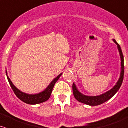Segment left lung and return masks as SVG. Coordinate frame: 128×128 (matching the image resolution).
Masks as SVG:
<instances>
[{
    "instance_id": "obj_1",
    "label": "left lung",
    "mask_w": 128,
    "mask_h": 128,
    "mask_svg": "<svg viewBox=\"0 0 128 128\" xmlns=\"http://www.w3.org/2000/svg\"><path fill=\"white\" fill-rule=\"evenodd\" d=\"M112 40H113L114 42L116 43V44L117 45L118 49L119 52H120V58H121V70L120 79L118 80L116 85L112 89H110V90H108L106 92L104 93V94H101L100 96H86L84 94H82L78 89L76 84L74 83H73L72 90L74 96L79 102L84 103L85 104L89 105V106H98V105L101 104H103L104 102H106L108 100H110L111 98L113 97L116 94V93L118 92V90L120 89V87L121 86V84H122V81H123L124 72V56L120 46L118 44L117 42L116 41L115 39H112Z\"/></svg>"
}]
</instances>
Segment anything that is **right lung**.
Masks as SVG:
<instances>
[{"label": "right lung", "mask_w": 128, "mask_h": 128, "mask_svg": "<svg viewBox=\"0 0 128 128\" xmlns=\"http://www.w3.org/2000/svg\"><path fill=\"white\" fill-rule=\"evenodd\" d=\"M62 74V73H61L58 77H56L50 83V84L48 86V88L45 90H43L42 92H40L38 93V94H29L20 91L14 85L12 82L11 81L10 78L7 76V70H6V75H7V79H8L11 88H12L13 91L14 92L16 96L20 100L24 102L25 103L28 104H40L42 102H46V101H48L49 99V98L50 97V95H51L52 91L54 85H55L56 82L58 80V79H59V78L61 76Z\"/></svg>", "instance_id": "obj_1"}]
</instances>
